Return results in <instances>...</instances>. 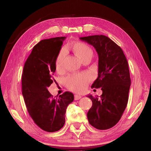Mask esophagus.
Masks as SVG:
<instances>
[{"label":"esophagus","instance_id":"esophagus-1","mask_svg":"<svg viewBox=\"0 0 151 151\" xmlns=\"http://www.w3.org/2000/svg\"><path fill=\"white\" fill-rule=\"evenodd\" d=\"M82 98V96L79 95H74V99L75 100H78Z\"/></svg>","mask_w":151,"mask_h":151}]
</instances>
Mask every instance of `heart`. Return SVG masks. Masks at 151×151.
<instances>
[{"label":"heart","mask_w":151,"mask_h":151,"mask_svg":"<svg viewBox=\"0 0 151 151\" xmlns=\"http://www.w3.org/2000/svg\"><path fill=\"white\" fill-rule=\"evenodd\" d=\"M70 47L76 55L81 60L88 57H92L93 51L87 44L80 41H75L70 44ZM65 51L61 50L58 53L55 61L56 69L58 71H61L64 69ZM90 81V77L87 74H72L66 78L65 83L67 87L72 91L80 92L86 88Z\"/></svg>","instance_id":"b5f03b06"}]
</instances>
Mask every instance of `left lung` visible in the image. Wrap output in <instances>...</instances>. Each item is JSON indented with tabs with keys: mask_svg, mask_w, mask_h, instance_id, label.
Segmentation results:
<instances>
[{
	"mask_svg": "<svg viewBox=\"0 0 151 151\" xmlns=\"http://www.w3.org/2000/svg\"><path fill=\"white\" fill-rule=\"evenodd\" d=\"M92 45L99 56L98 77L92 88H101L100 98L88 95L92 106L87 113L89 123L104 130L112 128L127 106L131 79L128 63L122 48L104 35L81 37Z\"/></svg>",
	"mask_w": 151,
	"mask_h": 151,
	"instance_id": "8db88e82",
	"label": "left lung"
}]
</instances>
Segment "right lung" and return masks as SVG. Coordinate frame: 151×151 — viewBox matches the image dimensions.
<instances>
[{
    "mask_svg": "<svg viewBox=\"0 0 151 151\" xmlns=\"http://www.w3.org/2000/svg\"><path fill=\"white\" fill-rule=\"evenodd\" d=\"M65 38L40 41L27 58L22 74V95L29 114L41 129L50 132L63 127L66 108L74 99L69 92L55 99L47 90L53 82L55 61Z\"/></svg>",
    "mask_w": 151,
    "mask_h": 151,
    "instance_id": "right-lung-1",
    "label": "right lung"
}]
</instances>
